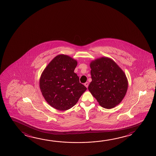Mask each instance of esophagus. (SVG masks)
I'll list each match as a JSON object with an SVG mask.
<instances>
[{
  "instance_id": "obj_1",
  "label": "esophagus",
  "mask_w": 156,
  "mask_h": 156,
  "mask_svg": "<svg viewBox=\"0 0 156 156\" xmlns=\"http://www.w3.org/2000/svg\"><path fill=\"white\" fill-rule=\"evenodd\" d=\"M84 85H85V86H86V87L87 88V87H88L89 83H88V82H86V83H85V84H84Z\"/></svg>"
}]
</instances>
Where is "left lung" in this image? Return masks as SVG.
Here are the masks:
<instances>
[{
	"label": "left lung",
	"mask_w": 156,
	"mask_h": 156,
	"mask_svg": "<svg viewBox=\"0 0 156 156\" xmlns=\"http://www.w3.org/2000/svg\"><path fill=\"white\" fill-rule=\"evenodd\" d=\"M92 81L88 90L103 108L111 109L119 105L128 90V79L116 62L108 57L91 61Z\"/></svg>",
	"instance_id": "left-lung-1"
}]
</instances>
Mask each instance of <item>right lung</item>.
Segmentation results:
<instances>
[{"mask_svg":"<svg viewBox=\"0 0 156 156\" xmlns=\"http://www.w3.org/2000/svg\"><path fill=\"white\" fill-rule=\"evenodd\" d=\"M77 64V62L71 57L59 54L51 60L41 75L42 96L56 109L64 111L72 108L87 90L74 73Z\"/></svg>","mask_w":156,"mask_h":156,"instance_id":"right-lung-1","label":"right lung"}]
</instances>
